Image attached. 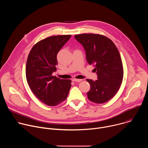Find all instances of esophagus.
Here are the masks:
<instances>
[{"instance_id": "1", "label": "esophagus", "mask_w": 148, "mask_h": 148, "mask_svg": "<svg viewBox=\"0 0 148 148\" xmlns=\"http://www.w3.org/2000/svg\"><path fill=\"white\" fill-rule=\"evenodd\" d=\"M73 81H75V82H80L82 81V79H76V78H73Z\"/></svg>"}]
</instances>
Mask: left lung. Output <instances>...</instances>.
Wrapping results in <instances>:
<instances>
[{
  "label": "left lung",
  "instance_id": "1",
  "mask_svg": "<svg viewBox=\"0 0 148 148\" xmlns=\"http://www.w3.org/2000/svg\"><path fill=\"white\" fill-rule=\"evenodd\" d=\"M83 46L90 65H92L98 79H87L90 90L87 93L91 102L102 103L110 100L119 90L122 82L123 69L119 52L107 37L92 33L74 36Z\"/></svg>",
  "mask_w": 148,
  "mask_h": 148
}]
</instances>
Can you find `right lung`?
<instances>
[{"label": "right lung", "instance_id": "1", "mask_svg": "<svg viewBox=\"0 0 148 148\" xmlns=\"http://www.w3.org/2000/svg\"><path fill=\"white\" fill-rule=\"evenodd\" d=\"M71 35H58L39 41L31 49L26 62L28 85L36 97L49 106L65 101L71 87L70 79L53 76L57 65V54Z\"/></svg>", "mask_w": 148, "mask_h": 148}]
</instances>
